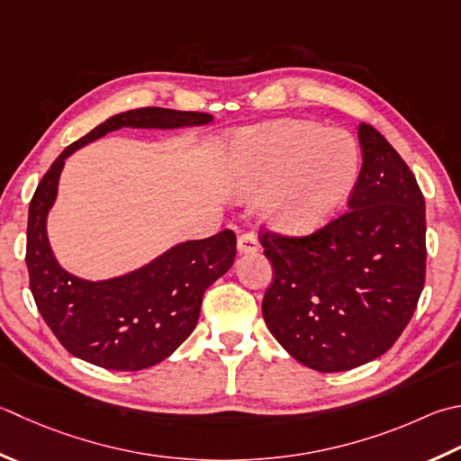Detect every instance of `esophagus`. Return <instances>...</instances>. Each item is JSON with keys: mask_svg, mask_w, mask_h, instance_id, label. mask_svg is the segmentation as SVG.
Segmentation results:
<instances>
[{"mask_svg": "<svg viewBox=\"0 0 461 461\" xmlns=\"http://www.w3.org/2000/svg\"><path fill=\"white\" fill-rule=\"evenodd\" d=\"M238 249L241 254H254L259 249V241L254 231H241L238 238Z\"/></svg>", "mask_w": 461, "mask_h": 461, "instance_id": "1", "label": "esophagus"}]
</instances>
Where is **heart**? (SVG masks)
Instances as JSON below:
<instances>
[{"instance_id": "b5f03b06", "label": "heart", "mask_w": 461, "mask_h": 461, "mask_svg": "<svg viewBox=\"0 0 461 461\" xmlns=\"http://www.w3.org/2000/svg\"><path fill=\"white\" fill-rule=\"evenodd\" d=\"M359 149L348 131L285 120L241 131L230 153V184L240 194H264L267 218L279 230L312 231L328 221L357 182Z\"/></svg>"}]
</instances>
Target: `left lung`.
Returning <instances> with one entry per match:
<instances>
[{"instance_id":"8db88e82","label":"left lung","mask_w":461,"mask_h":461,"mask_svg":"<svg viewBox=\"0 0 461 461\" xmlns=\"http://www.w3.org/2000/svg\"><path fill=\"white\" fill-rule=\"evenodd\" d=\"M362 169L348 210L305 236L261 228L274 266L261 313L297 362L346 372L390 349L426 282V202L384 135L357 128Z\"/></svg>"}]
</instances>
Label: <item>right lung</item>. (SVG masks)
<instances>
[{
  "mask_svg": "<svg viewBox=\"0 0 461 461\" xmlns=\"http://www.w3.org/2000/svg\"><path fill=\"white\" fill-rule=\"evenodd\" d=\"M210 113L140 107L117 113L59 153L35 189L27 215L25 264L30 290L41 318L71 356L86 362L138 372L174 354L194 331L207 287L236 258V233L179 243L149 266L107 282H84L53 259L45 215L56 200L63 159L77 148L120 128L202 125Z\"/></svg>",
  "mask_w": 461,
  "mask_h": 461,
  "instance_id": "right-lung-1",
  "label": "right lung"
}]
</instances>
